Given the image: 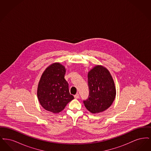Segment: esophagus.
Here are the masks:
<instances>
[{"instance_id":"34e87169","label":"esophagus","mask_w":151,"mask_h":151,"mask_svg":"<svg viewBox=\"0 0 151 151\" xmlns=\"http://www.w3.org/2000/svg\"><path fill=\"white\" fill-rule=\"evenodd\" d=\"M79 97H80V96H79V94L78 93L76 94L74 96V97H75V99H79Z\"/></svg>"}]
</instances>
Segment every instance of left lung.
Instances as JSON below:
<instances>
[{
  "mask_svg": "<svg viewBox=\"0 0 151 151\" xmlns=\"http://www.w3.org/2000/svg\"><path fill=\"white\" fill-rule=\"evenodd\" d=\"M89 96L83 101L88 110L92 113H100L109 108L116 95L114 80L108 70L97 65L88 74Z\"/></svg>",
  "mask_w": 151,
  "mask_h": 151,
  "instance_id": "obj_1",
  "label": "left lung"
}]
</instances>
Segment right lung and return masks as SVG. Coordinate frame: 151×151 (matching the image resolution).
<instances>
[{"label": "right lung", "instance_id": "obj_1", "mask_svg": "<svg viewBox=\"0 0 151 151\" xmlns=\"http://www.w3.org/2000/svg\"><path fill=\"white\" fill-rule=\"evenodd\" d=\"M65 67L59 63L49 66L43 72L37 89L39 101L45 110L58 113L74 99L70 93L68 84L65 80Z\"/></svg>", "mask_w": 151, "mask_h": 151}]
</instances>
